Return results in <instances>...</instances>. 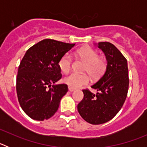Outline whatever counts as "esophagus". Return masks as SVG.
<instances>
[{"label": "esophagus", "mask_w": 147, "mask_h": 147, "mask_svg": "<svg viewBox=\"0 0 147 147\" xmlns=\"http://www.w3.org/2000/svg\"><path fill=\"white\" fill-rule=\"evenodd\" d=\"M68 90H69V91L73 92L75 90V88H71V87H68Z\"/></svg>", "instance_id": "esophagus-1"}]
</instances>
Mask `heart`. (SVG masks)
Here are the masks:
<instances>
[{"label": "heart", "instance_id": "b5f03b06", "mask_svg": "<svg viewBox=\"0 0 147 147\" xmlns=\"http://www.w3.org/2000/svg\"><path fill=\"white\" fill-rule=\"evenodd\" d=\"M77 55L86 62L84 71H87L93 78L99 77L104 73L107 67L106 59L103 57H98V53L90 48H83L77 51ZM72 63V57L69 53H66L62 56L59 61V67L63 73L70 71ZM63 82L69 87L73 88L88 84L89 77L85 74L72 73L63 79Z\"/></svg>", "mask_w": 147, "mask_h": 147}]
</instances>
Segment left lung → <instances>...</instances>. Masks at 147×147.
Segmentation results:
<instances>
[{"instance_id":"obj_1","label":"left lung","mask_w":147,"mask_h":147,"mask_svg":"<svg viewBox=\"0 0 147 147\" xmlns=\"http://www.w3.org/2000/svg\"><path fill=\"white\" fill-rule=\"evenodd\" d=\"M97 46L106 56V71L91 86L97 93L82 90L84 98L77 105L82 118L91 124H104L114 118L124 105L129 88L128 66L124 55L110 42H100Z\"/></svg>"}]
</instances>
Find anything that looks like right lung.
Wrapping results in <instances>:
<instances>
[{
    "label": "right lung",
    "mask_w": 147,
    "mask_h": 147,
    "mask_svg": "<svg viewBox=\"0 0 147 147\" xmlns=\"http://www.w3.org/2000/svg\"><path fill=\"white\" fill-rule=\"evenodd\" d=\"M75 43L45 39L27 50L18 67L16 90L23 110L34 120L50 119L67 92L65 84L54 85L62 78L59 61Z\"/></svg>",
    "instance_id": "right-lung-1"
}]
</instances>
